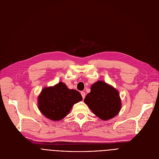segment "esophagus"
<instances>
[{
  "mask_svg": "<svg viewBox=\"0 0 159 159\" xmlns=\"http://www.w3.org/2000/svg\"><path fill=\"white\" fill-rule=\"evenodd\" d=\"M81 95H82V98H83V99H84V98H85V96H86V94H85V92H84V91H81Z\"/></svg>",
  "mask_w": 159,
  "mask_h": 159,
  "instance_id": "esophagus-1",
  "label": "esophagus"
}]
</instances>
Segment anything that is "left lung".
<instances>
[{"instance_id": "1", "label": "left lung", "mask_w": 159, "mask_h": 159, "mask_svg": "<svg viewBox=\"0 0 159 159\" xmlns=\"http://www.w3.org/2000/svg\"><path fill=\"white\" fill-rule=\"evenodd\" d=\"M84 101L91 111L103 120H110L117 115L122 107L118 90L102 80L91 85V91Z\"/></svg>"}]
</instances>
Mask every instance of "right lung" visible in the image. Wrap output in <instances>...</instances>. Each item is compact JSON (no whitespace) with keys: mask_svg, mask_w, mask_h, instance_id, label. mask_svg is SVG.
<instances>
[{"mask_svg":"<svg viewBox=\"0 0 159 159\" xmlns=\"http://www.w3.org/2000/svg\"><path fill=\"white\" fill-rule=\"evenodd\" d=\"M81 101L82 97L78 91L68 88L62 82L44 88L37 98L39 111L53 121L64 119L73 106Z\"/></svg>","mask_w":159,"mask_h":159,"instance_id":"right-lung-1","label":"right lung"}]
</instances>
